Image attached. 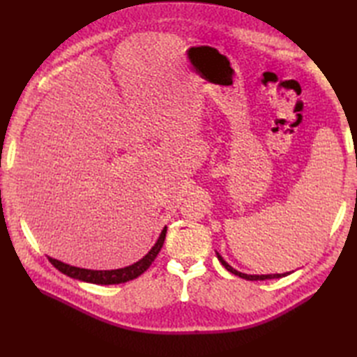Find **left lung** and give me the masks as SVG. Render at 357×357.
<instances>
[{
  "instance_id": "left-lung-1",
  "label": "left lung",
  "mask_w": 357,
  "mask_h": 357,
  "mask_svg": "<svg viewBox=\"0 0 357 357\" xmlns=\"http://www.w3.org/2000/svg\"><path fill=\"white\" fill-rule=\"evenodd\" d=\"M215 255H218V259L222 262V265H223L226 269H228L229 273H232V274H235V275H238V277H241V278H244V280H273V278L286 277V275L294 273V271H291V273H283V274H261V275H259V274H244V273L236 271L235 268H232V266L222 257V255H219L218 252H215Z\"/></svg>"
}]
</instances>
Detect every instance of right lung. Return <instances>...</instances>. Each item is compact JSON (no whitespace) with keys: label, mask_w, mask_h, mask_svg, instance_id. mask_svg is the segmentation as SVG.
<instances>
[{"label":"right lung","mask_w":357,"mask_h":357,"mask_svg":"<svg viewBox=\"0 0 357 357\" xmlns=\"http://www.w3.org/2000/svg\"><path fill=\"white\" fill-rule=\"evenodd\" d=\"M165 234H167V226L162 229L159 238L156 240L155 245L150 248L149 253L143 256L139 261H137L132 265H128L125 268H117V269H86V268H79V266H73L68 264H63L58 259L49 257L50 264L55 266L58 271L62 274H66L71 278L80 280V282L86 283H93V284H119V283H126L129 280H134L138 275H142L146 269L152 265L155 261V257L160 252L162 245H164L165 241Z\"/></svg>","instance_id":"right-lung-1"}]
</instances>
